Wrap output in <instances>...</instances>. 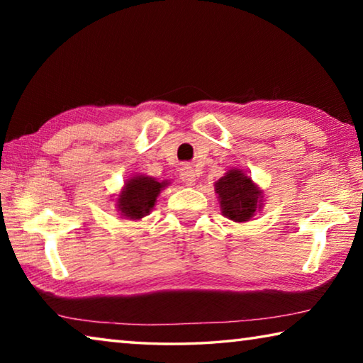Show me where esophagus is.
<instances>
[{"label":"esophagus","mask_w":363,"mask_h":363,"mask_svg":"<svg viewBox=\"0 0 363 363\" xmlns=\"http://www.w3.org/2000/svg\"><path fill=\"white\" fill-rule=\"evenodd\" d=\"M181 179L187 184V186H194L199 179V173L194 169V167H190V164H184L181 168Z\"/></svg>","instance_id":"esophagus-1"}]
</instances>
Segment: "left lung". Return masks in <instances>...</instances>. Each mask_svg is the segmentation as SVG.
Here are the masks:
<instances>
[{"label": "left lung", "instance_id": "8db88e82", "mask_svg": "<svg viewBox=\"0 0 363 363\" xmlns=\"http://www.w3.org/2000/svg\"><path fill=\"white\" fill-rule=\"evenodd\" d=\"M220 213L233 223H248L264 206V192L240 168H230L214 182Z\"/></svg>", "mask_w": 363, "mask_h": 363}]
</instances>
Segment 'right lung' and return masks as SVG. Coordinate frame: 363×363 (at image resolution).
<instances>
[{"mask_svg": "<svg viewBox=\"0 0 363 363\" xmlns=\"http://www.w3.org/2000/svg\"><path fill=\"white\" fill-rule=\"evenodd\" d=\"M168 186V181L158 182L155 177L147 174H134L125 181V186L116 195V211L125 219H143L153 210L160 192Z\"/></svg>", "mask_w": 363, "mask_h": 363, "instance_id": "obj_1", "label": "right lung"}]
</instances>
